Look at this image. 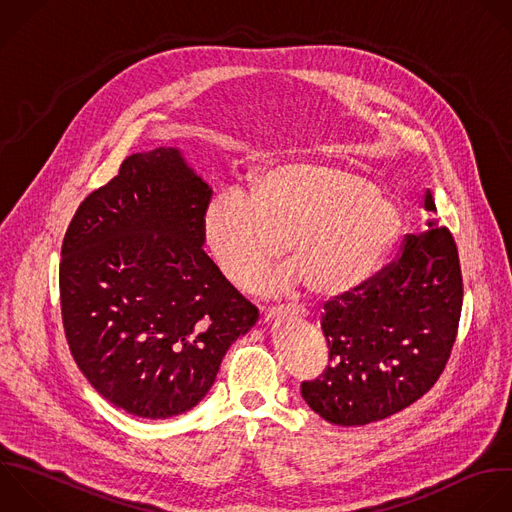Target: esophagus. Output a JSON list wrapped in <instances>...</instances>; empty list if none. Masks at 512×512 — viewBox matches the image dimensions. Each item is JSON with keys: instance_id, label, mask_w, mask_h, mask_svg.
<instances>
[{"instance_id": "1", "label": "esophagus", "mask_w": 512, "mask_h": 512, "mask_svg": "<svg viewBox=\"0 0 512 512\" xmlns=\"http://www.w3.org/2000/svg\"><path fill=\"white\" fill-rule=\"evenodd\" d=\"M280 316H296L298 318V316H304V310L298 306H272V308H266V312H264L266 320H274Z\"/></svg>"}]
</instances>
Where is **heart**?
Segmentation results:
<instances>
[{
    "mask_svg": "<svg viewBox=\"0 0 512 512\" xmlns=\"http://www.w3.org/2000/svg\"><path fill=\"white\" fill-rule=\"evenodd\" d=\"M402 226V210L366 178L314 162L264 170L250 192H218L200 222L206 250L234 286H252L284 242L292 262L268 274L260 290L280 296L308 284L320 298L358 290Z\"/></svg>",
    "mask_w": 512,
    "mask_h": 512,
    "instance_id": "1",
    "label": "heart"
}]
</instances>
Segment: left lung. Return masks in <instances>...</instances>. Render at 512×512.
Listing matches in <instances>:
<instances>
[{"label": "left lung", "instance_id": "8db88e82", "mask_svg": "<svg viewBox=\"0 0 512 512\" xmlns=\"http://www.w3.org/2000/svg\"><path fill=\"white\" fill-rule=\"evenodd\" d=\"M424 210L436 212L432 194ZM462 308L452 234L428 220L396 260L358 290L324 306V374L302 382V398L324 420L364 426L388 418L432 388L450 356Z\"/></svg>", "mask_w": 512, "mask_h": 512}]
</instances>
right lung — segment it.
I'll list each match as a JSON object with an SVG mask.
<instances>
[{
	"instance_id": "1",
	"label": "right lung",
	"mask_w": 512,
	"mask_h": 512,
	"mask_svg": "<svg viewBox=\"0 0 512 512\" xmlns=\"http://www.w3.org/2000/svg\"><path fill=\"white\" fill-rule=\"evenodd\" d=\"M212 188L178 148L126 158L74 214L62 244L66 338L90 384L140 418H172L212 388L258 320L202 250Z\"/></svg>"
}]
</instances>
